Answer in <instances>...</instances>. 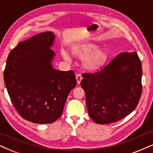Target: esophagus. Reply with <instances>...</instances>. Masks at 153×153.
<instances>
[{"instance_id":"obj_1","label":"esophagus","mask_w":153,"mask_h":153,"mask_svg":"<svg viewBox=\"0 0 153 153\" xmlns=\"http://www.w3.org/2000/svg\"><path fill=\"white\" fill-rule=\"evenodd\" d=\"M76 81H77V84H80L81 83V81L82 79V75L80 74H76Z\"/></svg>"}]
</instances>
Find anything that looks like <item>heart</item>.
Returning <instances> with one entry per match:
<instances>
[{"label": "heart", "mask_w": 153, "mask_h": 153, "mask_svg": "<svg viewBox=\"0 0 153 153\" xmlns=\"http://www.w3.org/2000/svg\"><path fill=\"white\" fill-rule=\"evenodd\" d=\"M97 45L89 42L79 43L74 45L71 52L77 57L84 59L87 58L85 67L89 69H97L104 65L108 59V54L105 50H97ZM62 55L66 59H69L67 52H62Z\"/></svg>", "instance_id": "b5f03b06"}]
</instances>
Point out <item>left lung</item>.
<instances>
[{"mask_svg": "<svg viewBox=\"0 0 153 153\" xmlns=\"http://www.w3.org/2000/svg\"><path fill=\"white\" fill-rule=\"evenodd\" d=\"M81 86L89 116L98 124L128 116L142 94V65L137 52H121L94 73H84Z\"/></svg>", "mask_w": 153, "mask_h": 153, "instance_id": "obj_1", "label": "left lung"}]
</instances>
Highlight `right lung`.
Instances as JSON below:
<instances>
[{
  "label": "right lung",
  "mask_w": 153,
  "mask_h": 153,
  "mask_svg": "<svg viewBox=\"0 0 153 153\" xmlns=\"http://www.w3.org/2000/svg\"><path fill=\"white\" fill-rule=\"evenodd\" d=\"M52 32L37 34L10 51L4 70L7 93L16 110L35 123H53L62 116L69 91L76 85L73 70L52 68Z\"/></svg>",
  "instance_id": "add662e5"
}]
</instances>
